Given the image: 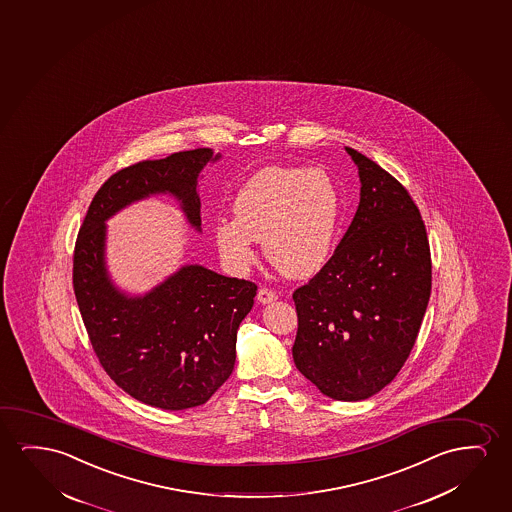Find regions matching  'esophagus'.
<instances>
[{"label":"esophagus","instance_id":"1","mask_svg":"<svg viewBox=\"0 0 512 512\" xmlns=\"http://www.w3.org/2000/svg\"><path fill=\"white\" fill-rule=\"evenodd\" d=\"M258 302L261 303V305H267V303H272L277 300V295H275L274 291L272 289L267 288H261L260 291H258Z\"/></svg>","mask_w":512,"mask_h":512}]
</instances>
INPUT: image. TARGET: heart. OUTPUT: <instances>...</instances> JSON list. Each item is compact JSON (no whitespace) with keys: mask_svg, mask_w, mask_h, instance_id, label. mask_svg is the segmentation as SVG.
<instances>
[{"mask_svg":"<svg viewBox=\"0 0 512 512\" xmlns=\"http://www.w3.org/2000/svg\"><path fill=\"white\" fill-rule=\"evenodd\" d=\"M233 221H217L214 242L233 272L256 261L254 240L282 274L305 279L332 258L342 198L332 177L319 168L267 166L244 182L233 198Z\"/></svg>","mask_w":512,"mask_h":512,"instance_id":"b5f03b06","label":"heart"}]
</instances>
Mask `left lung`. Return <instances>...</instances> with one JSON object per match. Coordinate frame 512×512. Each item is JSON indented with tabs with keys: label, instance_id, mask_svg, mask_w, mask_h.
Here are the masks:
<instances>
[{
	"label": "left lung",
	"instance_id": "8db88e82",
	"mask_svg": "<svg viewBox=\"0 0 512 512\" xmlns=\"http://www.w3.org/2000/svg\"><path fill=\"white\" fill-rule=\"evenodd\" d=\"M360 205L328 265L293 293V360L323 395L360 402L404 367L423 323L432 260L425 223L407 189L346 147Z\"/></svg>",
	"mask_w": 512,
	"mask_h": 512
}]
</instances>
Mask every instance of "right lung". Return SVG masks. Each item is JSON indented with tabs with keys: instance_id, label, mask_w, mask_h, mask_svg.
Segmentation results:
<instances>
[{
	"instance_id": "add662e5",
	"label": "right lung",
	"mask_w": 512,
	"mask_h": 512,
	"mask_svg": "<svg viewBox=\"0 0 512 512\" xmlns=\"http://www.w3.org/2000/svg\"><path fill=\"white\" fill-rule=\"evenodd\" d=\"M219 159L195 149L114 173L94 195L75 244L73 289L101 367L135 400L165 411L205 404L230 377L238 326L258 288L184 265L144 295L126 293L108 274L107 221L131 203L168 195L200 233L198 180Z\"/></svg>"
}]
</instances>
